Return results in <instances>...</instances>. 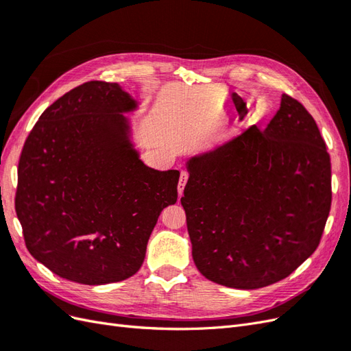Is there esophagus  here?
<instances>
[{
    "label": "esophagus",
    "instance_id": "1",
    "mask_svg": "<svg viewBox=\"0 0 351 351\" xmlns=\"http://www.w3.org/2000/svg\"><path fill=\"white\" fill-rule=\"evenodd\" d=\"M187 178H189V173L182 171V174H180V182H178V196L183 195V190H184V186L187 183Z\"/></svg>",
    "mask_w": 351,
    "mask_h": 351
}]
</instances>
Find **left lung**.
I'll use <instances>...</instances> for the list:
<instances>
[{"mask_svg":"<svg viewBox=\"0 0 351 351\" xmlns=\"http://www.w3.org/2000/svg\"><path fill=\"white\" fill-rule=\"evenodd\" d=\"M182 205L199 272L253 290L289 277L319 246L331 209V161L316 121L284 93L252 125L190 158Z\"/></svg>","mask_w":351,"mask_h":351,"instance_id":"1","label":"left lung"}]
</instances>
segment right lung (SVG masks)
I'll list each match as a JSON object with an SVG mask.
<instances>
[{"label":"right lung","instance_id":"add662e5","mask_svg":"<svg viewBox=\"0 0 351 351\" xmlns=\"http://www.w3.org/2000/svg\"><path fill=\"white\" fill-rule=\"evenodd\" d=\"M137 104L92 80L42 112L17 169L16 212L29 253L79 284L123 281L141 269L162 209L177 202V169L146 167L123 112Z\"/></svg>","mask_w":351,"mask_h":351}]
</instances>
